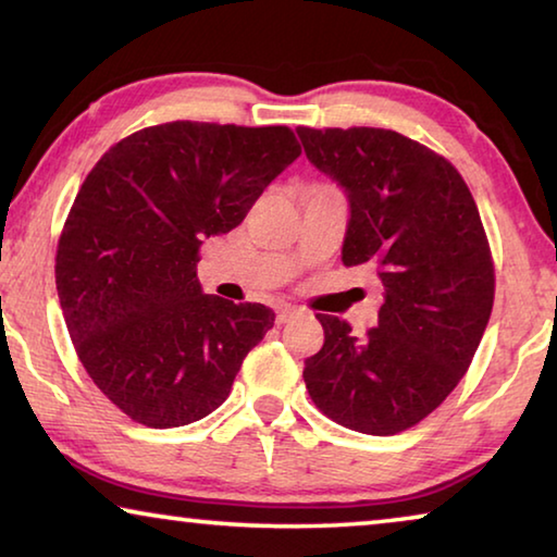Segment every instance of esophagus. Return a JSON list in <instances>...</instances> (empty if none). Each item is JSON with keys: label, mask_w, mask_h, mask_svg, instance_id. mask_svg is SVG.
<instances>
[{"label": "esophagus", "mask_w": 557, "mask_h": 557, "mask_svg": "<svg viewBox=\"0 0 557 557\" xmlns=\"http://www.w3.org/2000/svg\"><path fill=\"white\" fill-rule=\"evenodd\" d=\"M301 312L299 309H295V307H280L277 309V324H287V322H292V319L295 317H299Z\"/></svg>", "instance_id": "esophagus-1"}]
</instances>
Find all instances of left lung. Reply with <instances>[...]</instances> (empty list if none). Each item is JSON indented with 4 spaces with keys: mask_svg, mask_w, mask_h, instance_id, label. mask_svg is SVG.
Instances as JSON below:
<instances>
[{
    "mask_svg": "<svg viewBox=\"0 0 557 557\" xmlns=\"http://www.w3.org/2000/svg\"><path fill=\"white\" fill-rule=\"evenodd\" d=\"M305 154L348 201L342 262L375 265L379 326L363 338L338 317L305 383L326 418L395 435L437 408L467 373L494 307V265L465 178L400 132L299 127Z\"/></svg>",
    "mask_w": 557,
    "mask_h": 557,
    "instance_id": "1",
    "label": "left lung"
}]
</instances>
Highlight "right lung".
<instances>
[{
	"label": "right lung",
	"instance_id": "1",
	"mask_svg": "<svg viewBox=\"0 0 557 557\" xmlns=\"http://www.w3.org/2000/svg\"><path fill=\"white\" fill-rule=\"evenodd\" d=\"M299 154L287 127L176 120L110 147L83 182L55 289L81 363L135 422L206 418L272 329L265 305L203 295L196 262Z\"/></svg>",
	"mask_w": 557,
	"mask_h": 557
}]
</instances>
